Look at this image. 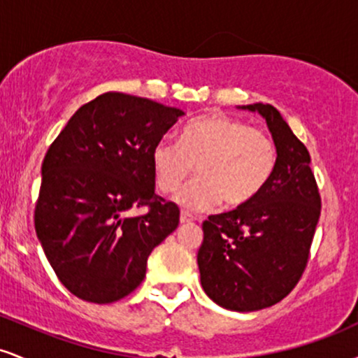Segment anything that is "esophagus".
<instances>
[{
  "label": "esophagus",
  "mask_w": 358,
  "mask_h": 358,
  "mask_svg": "<svg viewBox=\"0 0 358 358\" xmlns=\"http://www.w3.org/2000/svg\"><path fill=\"white\" fill-rule=\"evenodd\" d=\"M193 220H195V215H192L190 212L182 210V213H180V222H182V224H188V222H193Z\"/></svg>",
  "instance_id": "esophagus-1"
}]
</instances>
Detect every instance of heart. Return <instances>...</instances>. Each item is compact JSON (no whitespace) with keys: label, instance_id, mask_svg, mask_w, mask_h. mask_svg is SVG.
<instances>
[{"label":"heart","instance_id":"heart-1","mask_svg":"<svg viewBox=\"0 0 358 358\" xmlns=\"http://www.w3.org/2000/svg\"><path fill=\"white\" fill-rule=\"evenodd\" d=\"M196 166L199 176L176 195L185 208L202 210L224 200L241 207L257 196L276 166V145L266 131L241 119L205 114L180 131L178 143H156L151 150L155 183L173 193Z\"/></svg>","mask_w":358,"mask_h":358}]
</instances>
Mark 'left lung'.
Masks as SVG:
<instances>
[{
  "instance_id": "8db88e82",
  "label": "left lung",
  "mask_w": 358,
  "mask_h": 358,
  "mask_svg": "<svg viewBox=\"0 0 358 358\" xmlns=\"http://www.w3.org/2000/svg\"><path fill=\"white\" fill-rule=\"evenodd\" d=\"M268 122L278 158L268 185L236 210L202 224L200 282L208 298L234 311L276 305L305 273L322 212L310 153L271 104L244 106Z\"/></svg>"
}]
</instances>
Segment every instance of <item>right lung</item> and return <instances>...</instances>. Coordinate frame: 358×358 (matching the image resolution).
<instances>
[{
  "instance_id": "right-lung-1",
  "label": "right lung",
  "mask_w": 358,
  "mask_h": 358,
  "mask_svg": "<svg viewBox=\"0 0 358 358\" xmlns=\"http://www.w3.org/2000/svg\"><path fill=\"white\" fill-rule=\"evenodd\" d=\"M183 110L106 92L84 104L48 148L35 231L73 296L106 305L133 293L180 208L155 193L151 150ZM147 207L143 216L133 208Z\"/></svg>"
}]
</instances>
